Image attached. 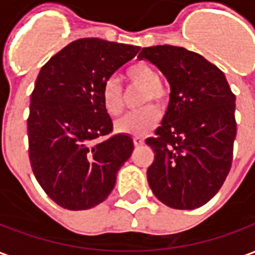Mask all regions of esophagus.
Here are the masks:
<instances>
[{
	"mask_svg": "<svg viewBox=\"0 0 255 255\" xmlns=\"http://www.w3.org/2000/svg\"><path fill=\"white\" fill-rule=\"evenodd\" d=\"M144 143V139L142 136H133V144L135 146H142Z\"/></svg>",
	"mask_w": 255,
	"mask_h": 255,
	"instance_id": "esophagus-1",
	"label": "esophagus"
}]
</instances>
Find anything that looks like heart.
Listing matches in <instances>:
<instances>
[{
    "mask_svg": "<svg viewBox=\"0 0 255 255\" xmlns=\"http://www.w3.org/2000/svg\"><path fill=\"white\" fill-rule=\"evenodd\" d=\"M126 79L132 86H138L142 89L139 97V105H146L139 111L131 112L122 117L116 123V129L120 133H127L132 136H143L149 133L160 122V112L150 102L155 105L165 106L169 98V93L166 86L155 72V69L150 64L136 63L131 65L126 71ZM102 102L105 109L112 116H119L124 109L123 90L116 79H108L102 87Z\"/></svg>",
    "mask_w": 255,
    "mask_h": 255,
    "instance_id": "obj_1",
    "label": "heart"
}]
</instances>
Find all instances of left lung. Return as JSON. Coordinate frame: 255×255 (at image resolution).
Listing matches in <instances>:
<instances>
[{"mask_svg": "<svg viewBox=\"0 0 255 255\" xmlns=\"http://www.w3.org/2000/svg\"><path fill=\"white\" fill-rule=\"evenodd\" d=\"M138 57L157 65L171 84L165 116L146 139L154 151L149 186L169 208L197 209L219 192L230 173L235 94L221 69L184 47H143Z\"/></svg>", "mask_w": 255, "mask_h": 255, "instance_id": "left-lung-1", "label": "left lung"}]
</instances>
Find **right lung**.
<instances>
[{
	"label": "right lung",
	"mask_w": 255,
	"mask_h": 255,
	"mask_svg": "<svg viewBox=\"0 0 255 255\" xmlns=\"http://www.w3.org/2000/svg\"><path fill=\"white\" fill-rule=\"evenodd\" d=\"M139 49L82 38L41 68L27 119L28 157L39 186L58 206L86 210L104 202L131 157V136L105 139L113 123L102 87Z\"/></svg>",
	"instance_id": "right-lung-1"
}]
</instances>
